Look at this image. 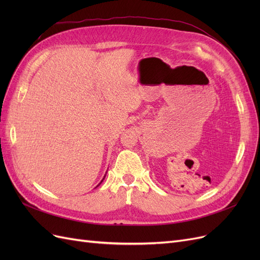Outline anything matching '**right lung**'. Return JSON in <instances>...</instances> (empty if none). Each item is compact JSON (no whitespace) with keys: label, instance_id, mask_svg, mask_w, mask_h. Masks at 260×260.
Listing matches in <instances>:
<instances>
[{"label":"right lung","instance_id":"1","mask_svg":"<svg viewBox=\"0 0 260 260\" xmlns=\"http://www.w3.org/2000/svg\"><path fill=\"white\" fill-rule=\"evenodd\" d=\"M104 179H105V176H104V178H103V180H104ZM103 180H102V181H101V182H100V184H101V183H102V182H103ZM100 184H99V185H100ZM99 185H98V186H99Z\"/></svg>","mask_w":260,"mask_h":260}]
</instances>
